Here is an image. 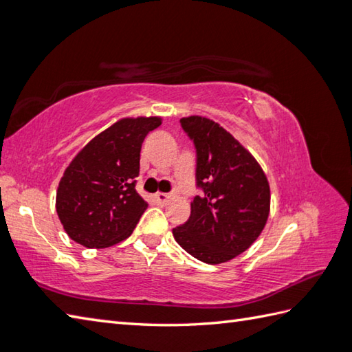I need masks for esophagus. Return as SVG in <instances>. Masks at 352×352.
Masks as SVG:
<instances>
[{
  "label": "esophagus",
  "mask_w": 352,
  "mask_h": 352,
  "mask_svg": "<svg viewBox=\"0 0 352 352\" xmlns=\"http://www.w3.org/2000/svg\"><path fill=\"white\" fill-rule=\"evenodd\" d=\"M169 198H170L169 194H163V192H157L155 194V200H157L158 204H166V203L169 201Z\"/></svg>",
  "instance_id": "34e87169"
}]
</instances>
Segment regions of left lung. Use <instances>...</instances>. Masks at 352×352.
I'll use <instances>...</instances> for the list:
<instances>
[{"label":"left lung","mask_w":352,"mask_h":352,"mask_svg":"<svg viewBox=\"0 0 352 352\" xmlns=\"http://www.w3.org/2000/svg\"><path fill=\"white\" fill-rule=\"evenodd\" d=\"M195 148V186L188 221L175 241L209 265L225 263L257 240L270 215V184L255 158L231 133L203 117L180 120Z\"/></svg>","instance_id":"1"}]
</instances>
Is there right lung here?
Masks as SVG:
<instances>
[{
    "mask_svg": "<svg viewBox=\"0 0 352 352\" xmlns=\"http://www.w3.org/2000/svg\"><path fill=\"white\" fill-rule=\"evenodd\" d=\"M162 120L126 118L91 140L63 175L56 212L67 235L86 248L129 237L148 208L137 192L140 151Z\"/></svg>",
    "mask_w": 352,
    "mask_h": 352,
    "instance_id": "obj_1",
    "label": "right lung"
}]
</instances>
